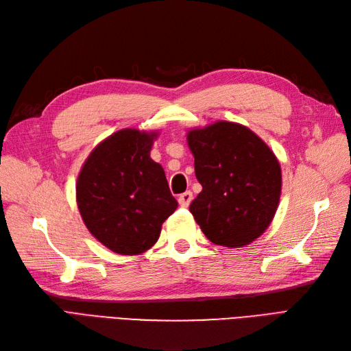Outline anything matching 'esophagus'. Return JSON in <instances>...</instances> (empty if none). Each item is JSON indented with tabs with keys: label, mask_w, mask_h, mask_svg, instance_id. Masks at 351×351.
Returning <instances> with one entry per match:
<instances>
[{
	"label": "esophagus",
	"mask_w": 351,
	"mask_h": 351,
	"mask_svg": "<svg viewBox=\"0 0 351 351\" xmlns=\"http://www.w3.org/2000/svg\"><path fill=\"white\" fill-rule=\"evenodd\" d=\"M193 199V193L192 192H184L183 195L178 196V204L182 208H187L190 205V202Z\"/></svg>",
	"instance_id": "1"
}]
</instances>
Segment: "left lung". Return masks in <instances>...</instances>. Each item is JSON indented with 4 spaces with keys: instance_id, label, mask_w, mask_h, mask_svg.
Returning <instances> with one entry per match:
<instances>
[{
    "instance_id": "8db88e82",
    "label": "left lung",
    "mask_w": 351,
    "mask_h": 351,
    "mask_svg": "<svg viewBox=\"0 0 351 351\" xmlns=\"http://www.w3.org/2000/svg\"><path fill=\"white\" fill-rule=\"evenodd\" d=\"M202 192L190 204L204 234L218 246H247L269 227L281 196V167L246 125L217 121L187 132Z\"/></svg>"
}]
</instances>
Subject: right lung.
Instances as JSON below:
<instances>
[{
	"label": "right lung",
	"mask_w": 351,
	"mask_h": 351,
	"mask_svg": "<svg viewBox=\"0 0 351 351\" xmlns=\"http://www.w3.org/2000/svg\"><path fill=\"white\" fill-rule=\"evenodd\" d=\"M158 132L123 129L95 146L76 183V200L90 234L119 254H141L161 234L178 204L164 168L151 158Z\"/></svg>",
	"instance_id": "right-lung-1"
}]
</instances>
